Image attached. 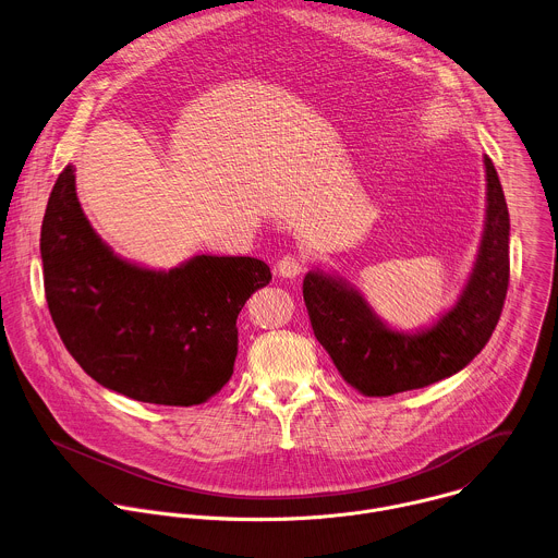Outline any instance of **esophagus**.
Returning a JSON list of instances; mask_svg holds the SVG:
<instances>
[{
    "instance_id": "esophagus-1",
    "label": "esophagus",
    "mask_w": 558,
    "mask_h": 558,
    "mask_svg": "<svg viewBox=\"0 0 558 558\" xmlns=\"http://www.w3.org/2000/svg\"><path fill=\"white\" fill-rule=\"evenodd\" d=\"M303 270H305V259L299 257V255L288 253V255H283V257L277 262V272H279L281 277H286V279H294V277H299Z\"/></svg>"
}]
</instances>
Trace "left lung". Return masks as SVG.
Returning a JSON list of instances; mask_svg holds the SVG:
<instances>
[{"instance_id":"1","label":"left lung","mask_w":558,"mask_h":558,"mask_svg":"<svg viewBox=\"0 0 558 558\" xmlns=\"http://www.w3.org/2000/svg\"><path fill=\"white\" fill-rule=\"evenodd\" d=\"M484 162L488 208L477 264L458 305L430 329L415 337L398 333L374 316L356 290L320 272L305 275L303 301L314 337L363 396H393L449 378L493 337L510 279V217L495 165L490 158Z\"/></svg>"}]
</instances>
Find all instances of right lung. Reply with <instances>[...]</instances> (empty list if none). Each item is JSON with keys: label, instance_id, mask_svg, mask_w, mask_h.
<instances>
[{"label": "right lung", "instance_id": "1", "mask_svg": "<svg viewBox=\"0 0 558 558\" xmlns=\"http://www.w3.org/2000/svg\"><path fill=\"white\" fill-rule=\"evenodd\" d=\"M41 259L52 320L83 372L169 407L202 404L231 380L238 314L272 279L253 257L197 255L169 272L119 259L81 210L72 165L48 199Z\"/></svg>", "mask_w": 558, "mask_h": 558}]
</instances>
